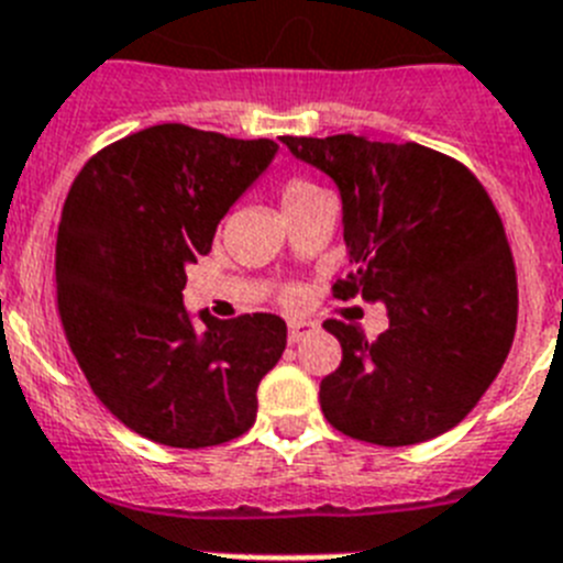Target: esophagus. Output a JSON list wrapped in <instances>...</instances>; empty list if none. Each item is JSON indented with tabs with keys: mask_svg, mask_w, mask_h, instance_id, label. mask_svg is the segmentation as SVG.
<instances>
[{
	"mask_svg": "<svg viewBox=\"0 0 563 563\" xmlns=\"http://www.w3.org/2000/svg\"><path fill=\"white\" fill-rule=\"evenodd\" d=\"M310 332H316V324L301 321V318H290V324H287V338H290V343H298L301 338L310 335Z\"/></svg>",
	"mask_w": 563,
	"mask_h": 563,
	"instance_id": "1",
	"label": "esophagus"
}]
</instances>
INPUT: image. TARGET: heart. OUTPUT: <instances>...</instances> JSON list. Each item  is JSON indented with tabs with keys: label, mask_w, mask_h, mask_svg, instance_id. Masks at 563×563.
Listing matches in <instances>:
<instances>
[{
	"label": "heart",
	"mask_w": 563,
	"mask_h": 563,
	"mask_svg": "<svg viewBox=\"0 0 563 563\" xmlns=\"http://www.w3.org/2000/svg\"><path fill=\"white\" fill-rule=\"evenodd\" d=\"M318 194H324V191H321L312 180L301 177V174H290V177H285L282 186H278V197H282V206H285L287 213H292L296 208L310 202L312 197H318ZM285 296L290 298V292H285Z\"/></svg>",
	"instance_id": "b5f03b06"
}]
</instances>
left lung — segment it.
<instances>
[{"instance_id": "1", "label": "left lung", "mask_w": 563, "mask_h": 563, "mask_svg": "<svg viewBox=\"0 0 563 563\" xmlns=\"http://www.w3.org/2000/svg\"><path fill=\"white\" fill-rule=\"evenodd\" d=\"M341 188L352 267L335 298L383 301L389 330L324 321L341 366L321 380L327 422L383 449L417 445L467 417L499 375L519 316L514 253L485 186L420 143L290 137Z\"/></svg>"}]
</instances>
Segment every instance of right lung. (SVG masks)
<instances>
[{
  "instance_id": "add662e5",
  "label": "right lung",
  "mask_w": 563,
  "mask_h": 563,
  "mask_svg": "<svg viewBox=\"0 0 563 563\" xmlns=\"http://www.w3.org/2000/svg\"><path fill=\"white\" fill-rule=\"evenodd\" d=\"M186 123L109 143L69 186L56 239V305L89 389L134 434L211 449L256 420L258 383L285 352L273 312L197 330L183 307L186 265L276 154Z\"/></svg>"
}]
</instances>
